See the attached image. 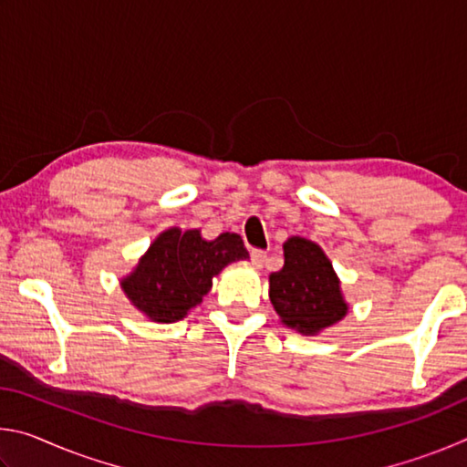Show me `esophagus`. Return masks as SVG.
<instances>
[{"label": "esophagus", "instance_id": "obj_1", "mask_svg": "<svg viewBox=\"0 0 467 467\" xmlns=\"http://www.w3.org/2000/svg\"><path fill=\"white\" fill-rule=\"evenodd\" d=\"M265 251H262V249H253L251 251V264L253 265H257V267H262L264 265V262H265Z\"/></svg>", "mask_w": 467, "mask_h": 467}]
</instances>
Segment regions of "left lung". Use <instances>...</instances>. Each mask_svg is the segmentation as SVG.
<instances>
[{"mask_svg":"<svg viewBox=\"0 0 467 467\" xmlns=\"http://www.w3.org/2000/svg\"><path fill=\"white\" fill-rule=\"evenodd\" d=\"M284 267L270 274V300L280 323L300 336H319L346 317L342 282L317 243L290 236L282 244Z\"/></svg>","mask_w":467,"mask_h":467,"instance_id":"8db88e82","label":"left lung"}]
</instances>
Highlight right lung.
<instances>
[{"mask_svg":"<svg viewBox=\"0 0 467 467\" xmlns=\"http://www.w3.org/2000/svg\"><path fill=\"white\" fill-rule=\"evenodd\" d=\"M249 257L236 233L205 241L200 228L172 226L150 243L133 270L119 280L130 303L154 323H175L202 305L212 280L226 265Z\"/></svg>","mask_w":467,"mask_h":467,"instance_id":"right-lung-1","label":"right lung"}]
</instances>
